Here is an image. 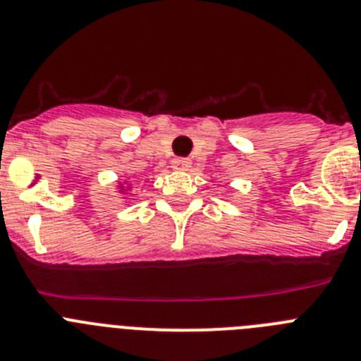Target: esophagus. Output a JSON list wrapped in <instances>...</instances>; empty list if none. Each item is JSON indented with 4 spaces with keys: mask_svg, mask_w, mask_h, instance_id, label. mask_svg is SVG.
Instances as JSON below:
<instances>
[{
    "mask_svg": "<svg viewBox=\"0 0 361 361\" xmlns=\"http://www.w3.org/2000/svg\"><path fill=\"white\" fill-rule=\"evenodd\" d=\"M173 170L177 171H186L190 170V166H191V161L190 159H184V157H178V159H173Z\"/></svg>",
    "mask_w": 361,
    "mask_h": 361,
    "instance_id": "1",
    "label": "esophagus"
}]
</instances>
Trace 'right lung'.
<instances>
[{
    "label": "right lung",
    "mask_w": 361,
    "mask_h": 361,
    "mask_svg": "<svg viewBox=\"0 0 361 361\" xmlns=\"http://www.w3.org/2000/svg\"><path fill=\"white\" fill-rule=\"evenodd\" d=\"M126 183L129 184L128 187L126 186ZM130 188H132V184H130L128 180H126V183H124V184H119V190H121V191H126V190H130Z\"/></svg>",
    "instance_id": "right-lung-1"
}]
</instances>
